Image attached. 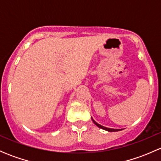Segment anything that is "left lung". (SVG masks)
I'll return each mask as SVG.
<instances>
[{"mask_svg":"<svg viewBox=\"0 0 161 161\" xmlns=\"http://www.w3.org/2000/svg\"><path fill=\"white\" fill-rule=\"evenodd\" d=\"M91 118H92V121H93V123L94 124L96 125L97 126V127L98 128H100V129H103V130H106V131H110V132H113V131H121V130H122V129H110V128H107V127H104V126H103V125H100V124H98V123L97 122V121H95L93 120V118H92V117H91Z\"/></svg>","mask_w":161,"mask_h":161,"instance_id":"obj_1","label":"left lung"}]
</instances>
